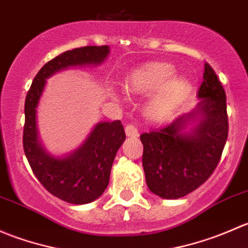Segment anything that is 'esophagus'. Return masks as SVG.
<instances>
[{
    "label": "esophagus",
    "instance_id": "esophagus-1",
    "mask_svg": "<svg viewBox=\"0 0 248 248\" xmlns=\"http://www.w3.org/2000/svg\"><path fill=\"white\" fill-rule=\"evenodd\" d=\"M124 132H126V136L129 137V138H137L139 136L138 128L134 126L133 124H129L124 127Z\"/></svg>",
    "mask_w": 248,
    "mask_h": 248
}]
</instances>
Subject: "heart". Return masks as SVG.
Returning a JSON list of instances; mask_svg holds the SVG:
<instances>
[{
	"instance_id": "b5f03b06",
	"label": "heart",
	"mask_w": 248,
	"mask_h": 248,
	"mask_svg": "<svg viewBox=\"0 0 248 248\" xmlns=\"http://www.w3.org/2000/svg\"><path fill=\"white\" fill-rule=\"evenodd\" d=\"M174 73V67L163 62L145 64L132 72L126 81V89L134 93H146L158 88L149 110L154 117H161L170 111L189 90L188 80L184 77H172Z\"/></svg>"
}]
</instances>
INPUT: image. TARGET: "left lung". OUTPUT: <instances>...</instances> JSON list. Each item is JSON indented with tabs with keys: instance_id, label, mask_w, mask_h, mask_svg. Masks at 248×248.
Returning a JSON list of instances; mask_svg holds the SVG:
<instances>
[{
	"instance_id": "8db88e82",
	"label": "left lung",
	"mask_w": 248,
	"mask_h": 248,
	"mask_svg": "<svg viewBox=\"0 0 248 248\" xmlns=\"http://www.w3.org/2000/svg\"><path fill=\"white\" fill-rule=\"evenodd\" d=\"M202 79L196 110L140 136L147 187L161 198L177 199L193 192L221 159L228 138L226 92L209 63ZM191 122L196 124L186 132Z\"/></svg>"
}]
</instances>
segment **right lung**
Segmentation results:
<instances>
[{
	"instance_id": "right-lung-1",
	"label": "right lung",
	"mask_w": 248,
	"mask_h": 248,
	"mask_svg": "<svg viewBox=\"0 0 248 248\" xmlns=\"http://www.w3.org/2000/svg\"><path fill=\"white\" fill-rule=\"evenodd\" d=\"M108 54V46H81L62 52L39 69L25 99L22 144L30 167L47 192L71 204H87L106 191L112 162L126 139L124 126L120 120L99 122L79 149L60 158L47 154L39 141L37 107L47 78L68 67L101 64Z\"/></svg>"
}]
</instances>
